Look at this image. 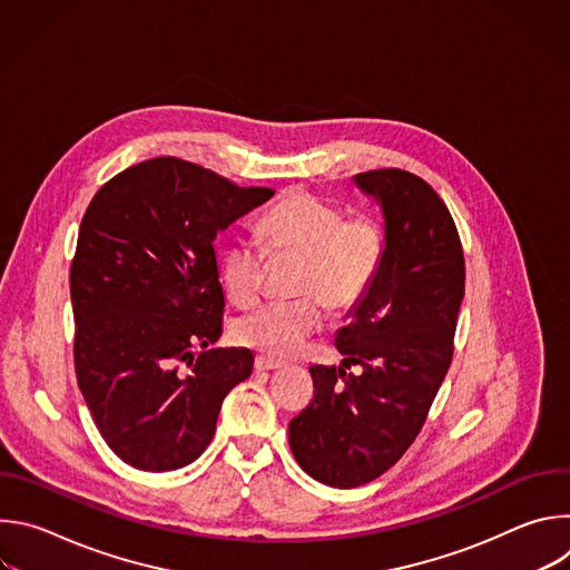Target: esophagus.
<instances>
[{"instance_id": "1", "label": "esophagus", "mask_w": 570, "mask_h": 570, "mask_svg": "<svg viewBox=\"0 0 570 570\" xmlns=\"http://www.w3.org/2000/svg\"><path fill=\"white\" fill-rule=\"evenodd\" d=\"M255 367H257L259 372H271V370H282L284 363H282V361H275V358H271V356H257V358H255Z\"/></svg>"}]
</instances>
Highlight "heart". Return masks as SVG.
<instances>
[{"label":"heart","instance_id":"obj_1","mask_svg":"<svg viewBox=\"0 0 570 570\" xmlns=\"http://www.w3.org/2000/svg\"><path fill=\"white\" fill-rule=\"evenodd\" d=\"M262 236L275 262H297L293 302L266 304L240 315L232 336L238 345L273 358H291L324 320L347 315L372 291L387 238L379 218L345 216L324 198L293 191L264 218ZM268 257L250 236H234L220 257V284L236 306H253L264 291Z\"/></svg>","mask_w":570,"mask_h":570}]
</instances>
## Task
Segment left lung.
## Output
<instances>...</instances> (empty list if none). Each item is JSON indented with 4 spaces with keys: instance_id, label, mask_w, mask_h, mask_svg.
Masks as SVG:
<instances>
[{
    "instance_id": "left-lung-1",
    "label": "left lung",
    "mask_w": 570,
    "mask_h": 570,
    "mask_svg": "<svg viewBox=\"0 0 570 570\" xmlns=\"http://www.w3.org/2000/svg\"><path fill=\"white\" fill-rule=\"evenodd\" d=\"M385 220V259L367 297L336 334L343 367L311 365L313 399L288 424L297 464L350 490L387 471L420 435L449 372L464 255L435 189L415 174H358ZM361 364L358 375L345 373Z\"/></svg>"
}]
</instances>
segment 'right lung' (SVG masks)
Segmentation results:
<instances>
[{
  "mask_svg": "<svg viewBox=\"0 0 570 570\" xmlns=\"http://www.w3.org/2000/svg\"><path fill=\"white\" fill-rule=\"evenodd\" d=\"M178 157L117 174L92 198L69 271L73 367L108 446L141 471L194 462L250 350H207L223 332L214 238L273 198ZM206 352L198 357L193 347Z\"/></svg>",
  "mask_w": 570,
  "mask_h": 570,
  "instance_id": "1",
  "label": "right lung"
}]
</instances>
